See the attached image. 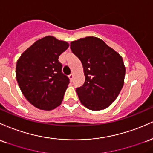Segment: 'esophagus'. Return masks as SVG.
<instances>
[{"instance_id": "obj_1", "label": "esophagus", "mask_w": 153, "mask_h": 153, "mask_svg": "<svg viewBox=\"0 0 153 153\" xmlns=\"http://www.w3.org/2000/svg\"><path fill=\"white\" fill-rule=\"evenodd\" d=\"M68 77H69V79L71 80H72L73 79V78H74V74H71L69 75V76H68Z\"/></svg>"}]
</instances>
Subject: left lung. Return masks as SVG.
Wrapping results in <instances>:
<instances>
[{"instance_id": "obj_1", "label": "left lung", "mask_w": 153, "mask_h": 153, "mask_svg": "<svg viewBox=\"0 0 153 153\" xmlns=\"http://www.w3.org/2000/svg\"><path fill=\"white\" fill-rule=\"evenodd\" d=\"M70 48L84 68L85 82L76 88L82 104L92 111L108 108L119 95L124 82L122 57L95 37L73 41Z\"/></svg>"}]
</instances>
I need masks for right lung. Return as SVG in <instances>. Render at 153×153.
Masks as SVG:
<instances>
[{"label":"right lung","mask_w":153,"mask_h":153,"mask_svg":"<svg viewBox=\"0 0 153 153\" xmlns=\"http://www.w3.org/2000/svg\"><path fill=\"white\" fill-rule=\"evenodd\" d=\"M69 45L53 36L37 40L16 63V76L26 99L37 108L51 111L61 104L69 79L62 73L60 55Z\"/></svg>","instance_id":"add662e5"}]
</instances>
